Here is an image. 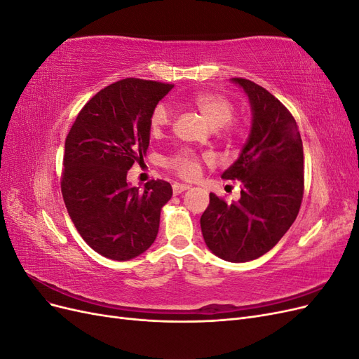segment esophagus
<instances>
[{"label": "esophagus", "instance_id": "1", "mask_svg": "<svg viewBox=\"0 0 359 359\" xmlns=\"http://www.w3.org/2000/svg\"><path fill=\"white\" fill-rule=\"evenodd\" d=\"M172 189H173V194H181L182 191L189 190L190 186H187V184H178V182H175V184H173V186H172Z\"/></svg>", "mask_w": 359, "mask_h": 359}]
</instances>
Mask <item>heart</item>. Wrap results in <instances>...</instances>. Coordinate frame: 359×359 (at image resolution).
<instances>
[{"mask_svg": "<svg viewBox=\"0 0 359 359\" xmlns=\"http://www.w3.org/2000/svg\"><path fill=\"white\" fill-rule=\"evenodd\" d=\"M194 109H198L203 118L211 124L214 128H223L224 132H235V128L231 127V119L235 114L233 103L227 97L217 94V93H199L194 94L187 102ZM172 126V111L166 103H160L154 107L149 116V130L154 136H160L165 128ZM206 158V157H205ZM166 166L177 172L182 178H194L201 169V157L194 154L190 149H182L175 156H172L166 160Z\"/></svg>", "mask_w": 359, "mask_h": 359, "instance_id": "obj_1", "label": "heart"}]
</instances>
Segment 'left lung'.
Returning <instances> with one entry per match:
<instances>
[{
	"label": "left lung",
	"instance_id": "left-lung-1",
	"mask_svg": "<svg viewBox=\"0 0 359 359\" xmlns=\"http://www.w3.org/2000/svg\"><path fill=\"white\" fill-rule=\"evenodd\" d=\"M252 106V130L238 160L222 178L241 182L236 202L210 193L201 217L205 244L227 262H248L269 252L299 212L304 153L295 118L262 86L232 78Z\"/></svg>",
	"mask_w": 359,
	"mask_h": 359
}]
</instances>
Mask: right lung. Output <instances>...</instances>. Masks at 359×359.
<instances>
[{
    "label": "right lung",
    "instance_id": "right-lung-1",
    "mask_svg": "<svg viewBox=\"0 0 359 359\" xmlns=\"http://www.w3.org/2000/svg\"><path fill=\"white\" fill-rule=\"evenodd\" d=\"M172 88L136 78L111 83L82 107L66 137L64 203L83 241L107 259H133L157 238L170 184L153 180L139 190L127 172L144 160L151 112Z\"/></svg>",
    "mask_w": 359,
    "mask_h": 359
}]
</instances>
